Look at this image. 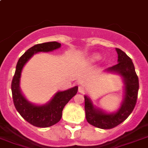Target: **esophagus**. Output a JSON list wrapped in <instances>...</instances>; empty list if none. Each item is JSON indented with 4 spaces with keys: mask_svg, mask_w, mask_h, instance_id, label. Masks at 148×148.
<instances>
[{
    "mask_svg": "<svg viewBox=\"0 0 148 148\" xmlns=\"http://www.w3.org/2000/svg\"><path fill=\"white\" fill-rule=\"evenodd\" d=\"M78 91L80 93H84L85 91V89H84V88L83 86H79Z\"/></svg>",
    "mask_w": 148,
    "mask_h": 148,
    "instance_id": "34e87169",
    "label": "esophagus"
}]
</instances>
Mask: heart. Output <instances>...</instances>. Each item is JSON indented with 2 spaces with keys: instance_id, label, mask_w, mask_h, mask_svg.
Returning a JSON list of instances; mask_svg holds the SVG:
<instances>
[{
  "instance_id": "obj_1",
  "label": "heart",
  "mask_w": 148,
  "mask_h": 148,
  "mask_svg": "<svg viewBox=\"0 0 148 148\" xmlns=\"http://www.w3.org/2000/svg\"><path fill=\"white\" fill-rule=\"evenodd\" d=\"M91 59H92L93 60H99V59H100V56L97 55V54H94V55L92 56V58H91Z\"/></svg>"
}]
</instances>
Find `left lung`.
Instances as JSON below:
<instances>
[{
  "mask_svg": "<svg viewBox=\"0 0 148 148\" xmlns=\"http://www.w3.org/2000/svg\"><path fill=\"white\" fill-rule=\"evenodd\" d=\"M118 54L117 64L106 70V71L120 74L124 84V101L117 112L107 113L93 105L92 101L84 96L86 119L90 124L101 129L115 127L128 117L135 107L138 99L139 81L132 60L124 51L116 48Z\"/></svg>",
  "mask_w": 148,
  "mask_h": 148,
  "instance_id": "8db88e82",
  "label": "left lung"
}]
</instances>
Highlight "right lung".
I'll return each instance as SVG.
<instances>
[{"label":"right lung","instance_id":"1","mask_svg":"<svg viewBox=\"0 0 148 148\" xmlns=\"http://www.w3.org/2000/svg\"><path fill=\"white\" fill-rule=\"evenodd\" d=\"M60 43L52 41L36 45L29 48L19 58L16 66L14 76L11 82V90L14 104L20 114L31 124L38 127H47L60 121L62 110L68 101L77 92L78 87L64 91H58L51 101L44 105H35L29 102L20 89V80L23 67L30 58L38 52H49L60 48Z\"/></svg>","mask_w":148,"mask_h":148}]
</instances>
